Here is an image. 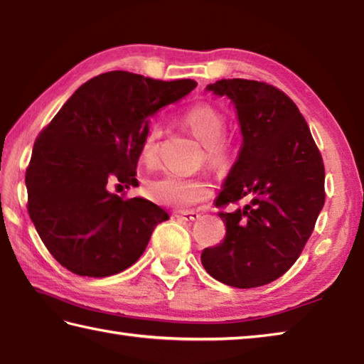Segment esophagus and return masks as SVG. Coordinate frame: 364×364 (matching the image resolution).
Masks as SVG:
<instances>
[{"label": "esophagus", "mask_w": 364, "mask_h": 364, "mask_svg": "<svg viewBox=\"0 0 364 364\" xmlns=\"http://www.w3.org/2000/svg\"><path fill=\"white\" fill-rule=\"evenodd\" d=\"M174 217L179 218V220H183V222H195L201 217V214L196 210H176Z\"/></svg>", "instance_id": "34e87169"}]
</instances>
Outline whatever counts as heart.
<instances>
[{"label":"heart","mask_w":364,"mask_h":364,"mask_svg":"<svg viewBox=\"0 0 364 364\" xmlns=\"http://www.w3.org/2000/svg\"><path fill=\"white\" fill-rule=\"evenodd\" d=\"M181 123L203 142L205 160L215 164L228 161L236 150L231 134L225 133L226 115L210 102H195L181 112ZM160 128L150 127L141 144V161L152 166L159 160ZM144 193L150 201L169 208L185 209L209 200L212 183L204 176H181L164 173L144 185Z\"/></svg>","instance_id":"heart-1"}]
</instances>
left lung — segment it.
<instances>
[{"instance_id": "left-lung-1", "label": "left lung", "mask_w": 364, "mask_h": 364, "mask_svg": "<svg viewBox=\"0 0 364 364\" xmlns=\"http://www.w3.org/2000/svg\"><path fill=\"white\" fill-rule=\"evenodd\" d=\"M236 106L242 146L215 208L226 226L222 244L201 263L218 282L237 289L271 284L290 269L309 241L325 204V166L298 106L277 87L247 79L208 85Z\"/></svg>"}]
</instances>
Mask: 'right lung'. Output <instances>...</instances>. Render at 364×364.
<instances>
[{
  "mask_svg": "<svg viewBox=\"0 0 364 364\" xmlns=\"http://www.w3.org/2000/svg\"><path fill=\"white\" fill-rule=\"evenodd\" d=\"M191 79L159 80L109 71L85 82L34 142L25 174L26 209L57 262L77 276L107 277L138 262L169 215L136 187L149 120L193 90Z\"/></svg>",
  "mask_w": 364,
  "mask_h": 364,
  "instance_id": "add662e5",
  "label": "right lung"
}]
</instances>
